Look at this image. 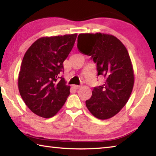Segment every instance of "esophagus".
<instances>
[{
	"label": "esophagus",
	"mask_w": 156,
	"mask_h": 156,
	"mask_svg": "<svg viewBox=\"0 0 156 156\" xmlns=\"http://www.w3.org/2000/svg\"><path fill=\"white\" fill-rule=\"evenodd\" d=\"M73 87L75 89H80V88L81 87V86H80V85H73Z\"/></svg>",
	"instance_id": "1"
}]
</instances>
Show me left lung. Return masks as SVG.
<instances>
[{"label":"left lung","mask_w":156,"mask_h":156,"mask_svg":"<svg viewBox=\"0 0 156 156\" xmlns=\"http://www.w3.org/2000/svg\"><path fill=\"white\" fill-rule=\"evenodd\" d=\"M77 47L84 55L91 56L97 64L98 76L106 80L94 87L86 101L90 112L99 119H108L120 111L128 101L134 83V69L126 46L108 34L81 33Z\"/></svg>","instance_id":"left-lung-1"}]
</instances>
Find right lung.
Segmentation results:
<instances>
[{
  "mask_svg": "<svg viewBox=\"0 0 156 156\" xmlns=\"http://www.w3.org/2000/svg\"><path fill=\"white\" fill-rule=\"evenodd\" d=\"M76 37V33L44 37L25 53L18 76L19 91L28 108L39 117L55 116L69 95L70 87L59 74Z\"/></svg>",
  "mask_w": 156,
  "mask_h": 156,
  "instance_id": "right-lung-1",
  "label": "right lung"
}]
</instances>
